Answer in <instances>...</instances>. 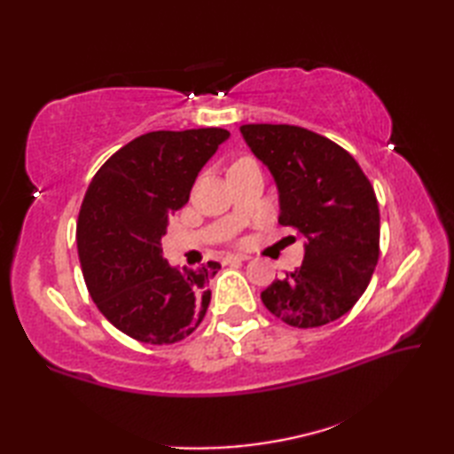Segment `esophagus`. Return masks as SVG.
Listing matches in <instances>:
<instances>
[{"mask_svg": "<svg viewBox=\"0 0 454 454\" xmlns=\"http://www.w3.org/2000/svg\"><path fill=\"white\" fill-rule=\"evenodd\" d=\"M247 259H249V255H246V254H228L222 263L228 265V263H234V262H247Z\"/></svg>", "mask_w": 454, "mask_h": 454, "instance_id": "1", "label": "esophagus"}]
</instances>
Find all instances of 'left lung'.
<instances>
[{
    "label": "left lung",
    "instance_id": "obj_1",
    "mask_svg": "<svg viewBox=\"0 0 454 454\" xmlns=\"http://www.w3.org/2000/svg\"><path fill=\"white\" fill-rule=\"evenodd\" d=\"M242 137L275 177L278 224L304 238V262L262 293L265 308L293 327L341 317L369 286L379 262L380 212L349 152L293 124H244Z\"/></svg>",
    "mask_w": 454,
    "mask_h": 454
}]
</instances>
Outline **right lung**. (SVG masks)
<instances>
[{
    "mask_svg": "<svg viewBox=\"0 0 454 454\" xmlns=\"http://www.w3.org/2000/svg\"><path fill=\"white\" fill-rule=\"evenodd\" d=\"M224 129L142 134L95 173L78 216V255L88 291L107 320L132 340L168 345L197 330L220 263L171 267L161 238L183 208Z\"/></svg>",
    "mask_w": 454,
    "mask_h": 454,
    "instance_id": "1",
    "label": "right lung"
}]
</instances>
